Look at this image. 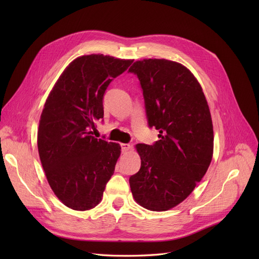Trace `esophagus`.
<instances>
[{
  "label": "esophagus",
  "mask_w": 259,
  "mask_h": 259,
  "mask_svg": "<svg viewBox=\"0 0 259 259\" xmlns=\"http://www.w3.org/2000/svg\"><path fill=\"white\" fill-rule=\"evenodd\" d=\"M120 148H121V152L122 153H126L131 149V145H129V144H120Z\"/></svg>",
  "instance_id": "obj_1"
}]
</instances>
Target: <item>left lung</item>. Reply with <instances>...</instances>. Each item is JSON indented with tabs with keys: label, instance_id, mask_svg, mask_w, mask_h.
<instances>
[{
	"label": "left lung",
	"instance_id": "1",
	"mask_svg": "<svg viewBox=\"0 0 259 259\" xmlns=\"http://www.w3.org/2000/svg\"><path fill=\"white\" fill-rule=\"evenodd\" d=\"M148 125L159 131L153 145L138 144L141 169L129 184L138 203L167 211L192 193L213 155V125L202 89L189 69L165 59L137 61Z\"/></svg>",
	"mask_w": 259,
	"mask_h": 259
}]
</instances>
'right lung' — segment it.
Here are the masks:
<instances>
[{"mask_svg": "<svg viewBox=\"0 0 259 259\" xmlns=\"http://www.w3.org/2000/svg\"><path fill=\"white\" fill-rule=\"evenodd\" d=\"M132 62L103 54L79 57L46 100L37 130L38 154L52 191L68 208L86 211L99 205L114 173L120 146L93 133L104 117L107 87Z\"/></svg>", "mask_w": 259, "mask_h": 259, "instance_id": "right-lung-1", "label": "right lung"}]
</instances>
